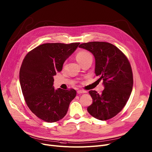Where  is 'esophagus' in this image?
I'll return each mask as SVG.
<instances>
[{
    "label": "esophagus",
    "mask_w": 152,
    "mask_h": 152,
    "mask_svg": "<svg viewBox=\"0 0 152 152\" xmlns=\"http://www.w3.org/2000/svg\"><path fill=\"white\" fill-rule=\"evenodd\" d=\"M87 91H84V90H80L77 91V93L78 94H82V93H86Z\"/></svg>",
    "instance_id": "esophagus-1"
}]
</instances>
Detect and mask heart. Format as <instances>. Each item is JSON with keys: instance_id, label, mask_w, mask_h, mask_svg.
<instances>
[{"instance_id": "obj_1", "label": "heart", "mask_w": 152, "mask_h": 152, "mask_svg": "<svg viewBox=\"0 0 152 152\" xmlns=\"http://www.w3.org/2000/svg\"><path fill=\"white\" fill-rule=\"evenodd\" d=\"M91 55L90 53L83 50V51H80L77 53L76 56V59L79 63L81 64L82 62H83L89 57H91Z\"/></svg>"}]
</instances>
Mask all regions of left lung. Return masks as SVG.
I'll return each instance as SVG.
<instances>
[{
  "instance_id": "8db88e82",
  "label": "left lung",
  "mask_w": 152,
  "mask_h": 152,
  "mask_svg": "<svg viewBox=\"0 0 152 152\" xmlns=\"http://www.w3.org/2000/svg\"><path fill=\"white\" fill-rule=\"evenodd\" d=\"M80 48L90 51L95 58V74L102 80L104 90L101 94L89 91L93 103L87 110L93 117L107 120L117 115L125 106L133 86L129 62L123 53L113 45L104 42H91Z\"/></svg>"
}]
</instances>
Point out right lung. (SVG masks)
Segmentation results:
<instances>
[{"instance_id":"add662e5","label":"right lung","mask_w":152,"mask_h":152,"mask_svg":"<svg viewBox=\"0 0 152 152\" xmlns=\"http://www.w3.org/2000/svg\"><path fill=\"white\" fill-rule=\"evenodd\" d=\"M80 43H44L26 55L20 70V82L27 105L41 120L59 121L66 115L77 92L53 86L54 78Z\"/></svg>"}]
</instances>
